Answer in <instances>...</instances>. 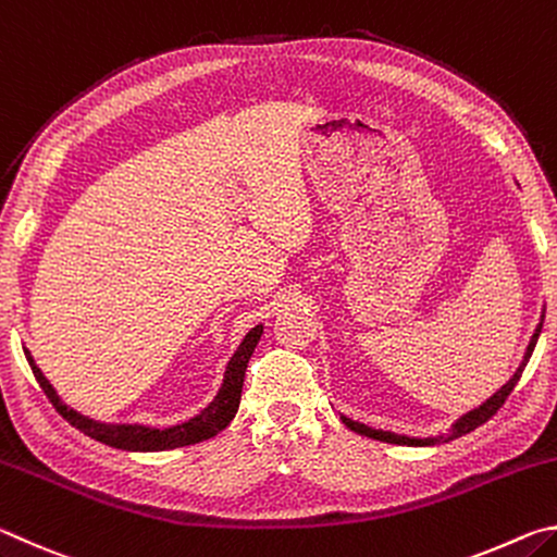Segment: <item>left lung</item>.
I'll return each instance as SVG.
<instances>
[{"instance_id":"obj_1","label":"left lung","mask_w":557,"mask_h":557,"mask_svg":"<svg viewBox=\"0 0 557 557\" xmlns=\"http://www.w3.org/2000/svg\"><path fill=\"white\" fill-rule=\"evenodd\" d=\"M541 329H543V319L541 324L535 326V334L531 338V344H528L525 348V356H523V363L518 366V371L513 373V379L508 381L506 385H502V391H496L492 398H488L484 405H479V408H474L467 414H461V418L455 422V428H451L447 435H440V437H428V440H418V437H405V435H395V432H383V430H373L369 425H361V422H354L348 418H342L346 422V428H351L354 432H358V435L363 437H371V440H381V442H391V445H414V447H428V445H440V442H449V440H457L461 435H469L471 430H476L479 425H484L486 420H492L494 414L498 412V408L506 403L508 395H511V391L516 388V383L521 381V373L525 369L528 358H531L535 344H539V336H541Z\"/></svg>"}]
</instances>
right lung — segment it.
<instances>
[{
    "mask_svg": "<svg viewBox=\"0 0 557 557\" xmlns=\"http://www.w3.org/2000/svg\"><path fill=\"white\" fill-rule=\"evenodd\" d=\"M260 336H262V324H258L256 329H250V332L245 334L243 344L238 346V351L233 354L228 366H225L223 385L209 408H203L199 414H196V418H191L188 422H182V425L164 428V430L147 428V425H108V422L90 420V418H86V414L75 412L73 408H69V405L61 403V398L53 391V385L46 381V375L41 373L39 366L34 363V358L29 351H26V348H24V354L34 371V379L39 381L41 391L46 393V398L51 400L55 412L63 414V418L69 420L75 430H81L83 435H88L92 440L102 442V445H110L115 449L162 451V449L196 445V442L215 437L221 430L228 428V422L235 418V412H238L245 369H248V361H250L252 351H256Z\"/></svg>",
    "mask_w": 557,
    "mask_h": 557,
    "instance_id": "obj_1",
    "label": "right lung"
}]
</instances>
